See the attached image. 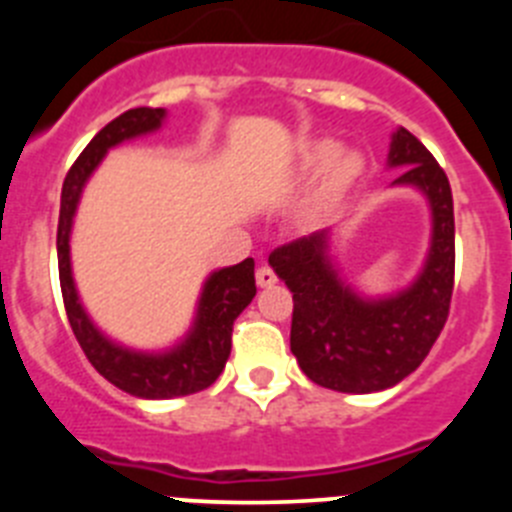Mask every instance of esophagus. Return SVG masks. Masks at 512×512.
Instances as JSON below:
<instances>
[{"label": "esophagus", "instance_id": "esophagus-1", "mask_svg": "<svg viewBox=\"0 0 512 512\" xmlns=\"http://www.w3.org/2000/svg\"><path fill=\"white\" fill-rule=\"evenodd\" d=\"M256 284H259V287H271V284H277V274H274V269H271V266H259V269H256Z\"/></svg>", "mask_w": 512, "mask_h": 512}]
</instances>
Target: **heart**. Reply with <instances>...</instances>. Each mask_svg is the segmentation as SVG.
<instances>
[{"instance_id":"obj_1","label":"heart","mask_w":512,"mask_h":512,"mask_svg":"<svg viewBox=\"0 0 512 512\" xmlns=\"http://www.w3.org/2000/svg\"><path fill=\"white\" fill-rule=\"evenodd\" d=\"M320 166H328L323 187H320V200H333L359 179L361 171H364V158H361V153L348 151V148L338 151L333 140H320L302 153V169L318 171Z\"/></svg>"}]
</instances>
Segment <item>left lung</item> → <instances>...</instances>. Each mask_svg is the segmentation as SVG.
<instances>
[{"label": "left lung", "instance_id": "8db88e82", "mask_svg": "<svg viewBox=\"0 0 512 512\" xmlns=\"http://www.w3.org/2000/svg\"><path fill=\"white\" fill-rule=\"evenodd\" d=\"M392 184L415 187L431 205V248L408 289L361 297L338 277L328 256V230L297 238L269 256L292 292L289 346L302 372L336 392H379L413 374L441 336L454 292V200L449 179L410 130L392 133Z\"/></svg>", "mask_w": 512, "mask_h": 512}]
</instances>
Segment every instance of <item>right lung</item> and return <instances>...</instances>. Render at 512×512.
<instances>
[{
    "label": "right lung",
    "instance_id": "add662e5",
    "mask_svg": "<svg viewBox=\"0 0 512 512\" xmlns=\"http://www.w3.org/2000/svg\"><path fill=\"white\" fill-rule=\"evenodd\" d=\"M166 110L164 107H135L122 112L120 117L104 125L89 146L81 151L66 182L61 189V215H58V277H61V295L69 315L71 330L81 351L87 354L92 366L107 382L120 387L133 397L143 400H169V397L194 395L207 390L225 369L233 343L235 318L251 305L256 295V279H253V259L241 261L235 266L212 271L202 287L197 315L184 336L169 351L148 354L133 351L120 343L110 341L102 330L92 323L76 292L74 274H71V225H74L76 207H79L84 184L102 164L104 153L120 146L122 140L138 138L161 128Z\"/></svg>",
    "mask_w": 512,
    "mask_h": 512
}]
</instances>
